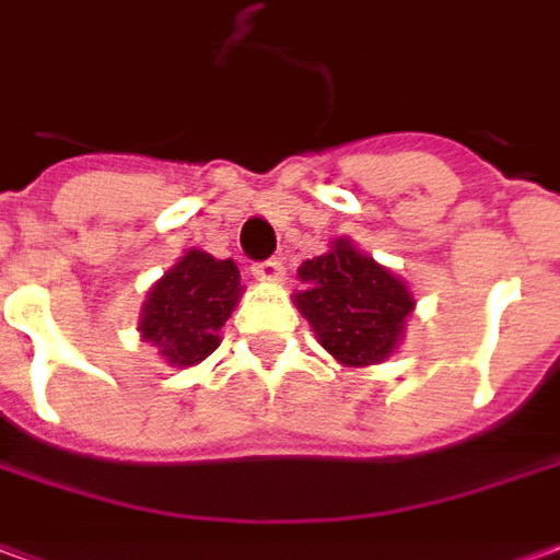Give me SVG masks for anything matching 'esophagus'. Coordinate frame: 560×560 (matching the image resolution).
Here are the masks:
<instances>
[{"instance_id":"34e87169","label":"esophagus","mask_w":560,"mask_h":560,"mask_svg":"<svg viewBox=\"0 0 560 560\" xmlns=\"http://www.w3.org/2000/svg\"><path fill=\"white\" fill-rule=\"evenodd\" d=\"M252 272L260 281H281V279H284V264H281L279 257H269V260H260V264H254Z\"/></svg>"}]
</instances>
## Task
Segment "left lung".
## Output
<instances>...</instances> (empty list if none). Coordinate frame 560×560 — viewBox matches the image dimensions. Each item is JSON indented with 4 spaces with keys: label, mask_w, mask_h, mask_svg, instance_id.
Wrapping results in <instances>:
<instances>
[{
    "label": "left lung",
    "mask_w": 560,
    "mask_h": 560,
    "mask_svg": "<svg viewBox=\"0 0 560 560\" xmlns=\"http://www.w3.org/2000/svg\"><path fill=\"white\" fill-rule=\"evenodd\" d=\"M296 272L306 291L293 293V303L336 361L370 366L400 346L406 318L416 308L412 291L351 240H336L330 252Z\"/></svg>",
    "instance_id": "1"
}]
</instances>
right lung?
<instances>
[{"instance_id": "obj_1", "label": "right lung", "mask_w": 560, "mask_h": 560, "mask_svg": "<svg viewBox=\"0 0 560 560\" xmlns=\"http://www.w3.org/2000/svg\"><path fill=\"white\" fill-rule=\"evenodd\" d=\"M240 267L190 248L148 291L139 334L172 366H194L221 346V327L240 303Z\"/></svg>"}]
</instances>
